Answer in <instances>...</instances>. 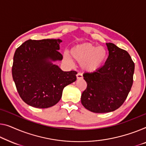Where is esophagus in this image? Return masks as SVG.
<instances>
[{
	"label": "esophagus",
	"mask_w": 146,
	"mask_h": 146,
	"mask_svg": "<svg viewBox=\"0 0 146 146\" xmlns=\"http://www.w3.org/2000/svg\"><path fill=\"white\" fill-rule=\"evenodd\" d=\"M77 78L78 79H82V74L80 73H78L77 74Z\"/></svg>",
	"instance_id": "34e87169"
}]
</instances>
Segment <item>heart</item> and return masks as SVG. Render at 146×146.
Returning <instances> with one entry per match:
<instances>
[{
    "instance_id": "obj_1",
    "label": "heart",
    "mask_w": 146,
    "mask_h": 146,
    "mask_svg": "<svg viewBox=\"0 0 146 146\" xmlns=\"http://www.w3.org/2000/svg\"><path fill=\"white\" fill-rule=\"evenodd\" d=\"M70 54L74 60L81 64L82 68L88 72L96 71L102 67L108 57L105 48L98 47L91 43L75 46L71 48Z\"/></svg>"
}]
</instances>
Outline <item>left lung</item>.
<instances>
[{
  "label": "left lung",
  "instance_id": "8db88e82",
  "mask_svg": "<svg viewBox=\"0 0 146 146\" xmlns=\"http://www.w3.org/2000/svg\"><path fill=\"white\" fill-rule=\"evenodd\" d=\"M109 56L105 64L94 72L83 75L87 83L81 103L94 113H108L125 102L133 84L134 63L128 52L113 43H106Z\"/></svg>",
  "mask_w": 146,
  "mask_h": 146
}]
</instances>
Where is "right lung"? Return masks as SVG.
Masks as SVG:
<instances>
[{"instance_id": "add662e5", "label": "right lung", "mask_w": 146, "mask_h": 146, "mask_svg": "<svg viewBox=\"0 0 146 146\" xmlns=\"http://www.w3.org/2000/svg\"><path fill=\"white\" fill-rule=\"evenodd\" d=\"M61 39L26 40L14 56L12 77L19 96L28 105L48 108L62 98L64 87L75 82L77 72L63 71L52 61L62 60Z\"/></svg>"}]
</instances>
